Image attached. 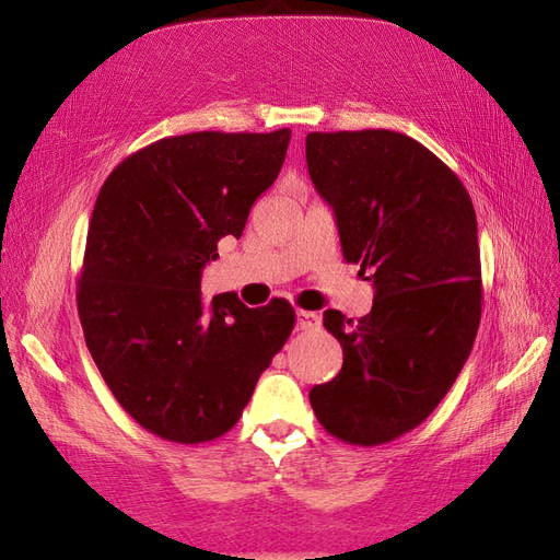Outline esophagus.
Returning a JSON list of instances; mask_svg holds the SVG:
<instances>
[{"mask_svg":"<svg viewBox=\"0 0 560 560\" xmlns=\"http://www.w3.org/2000/svg\"><path fill=\"white\" fill-rule=\"evenodd\" d=\"M295 317H298V328H300V331H307V328H317L319 326V314L317 312L298 310Z\"/></svg>","mask_w":560,"mask_h":560,"instance_id":"34e87169","label":"esophagus"}]
</instances>
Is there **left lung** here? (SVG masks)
<instances>
[{
  "mask_svg": "<svg viewBox=\"0 0 560 560\" xmlns=\"http://www.w3.org/2000/svg\"><path fill=\"white\" fill-rule=\"evenodd\" d=\"M305 155L342 257L376 289L362 319L324 314L342 369L310 405L334 438L374 447L423 423L468 360L482 312L476 210L462 179L407 135L310 132Z\"/></svg>",
  "mask_w": 560,
  "mask_h": 560,
  "instance_id": "1",
  "label": "left lung"
}]
</instances>
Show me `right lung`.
<instances>
[{"label":"right lung","instance_id":"right-lung-1","mask_svg":"<svg viewBox=\"0 0 560 560\" xmlns=\"http://www.w3.org/2000/svg\"><path fill=\"white\" fill-rule=\"evenodd\" d=\"M291 130L158 139L96 196L78 281L84 342L113 397L149 433L198 444L232 430L289 340L295 310L200 298V271L241 236L283 165Z\"/></svg>","mask_w":560,"mask_h":560}]
</instances>
